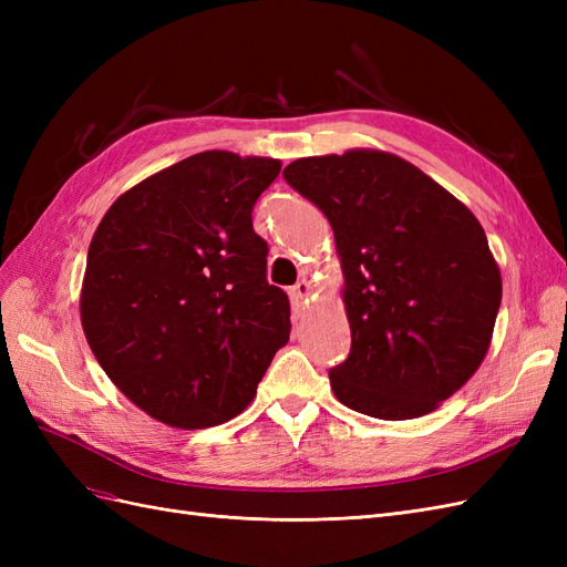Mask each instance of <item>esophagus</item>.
Segmentation results:
<instances>
[{
    "label": "esophagus",
    "mask_w": 567,
    "mask_h": 567,
    "mask_svg": "<svg viewBox=\"0 0 567 567\" xmlns=\"http://www.w3.org/2000/svg\"><path fill=\"white\" fill-rule=\"evenodd\" d=\"M312 296V284L310 281H298L293 288H290V300H293V305H302L310 300Z\"/></svg>",
    "instance_id": "34e87169"
}]
</instances>
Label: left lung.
Returning a JSON list of instances; mask_svg holds the SVG:
<instances>
[{
	"mask_svg": "<svg viewBox=\"0 0 567 567\" xmlns=\"http://www.w3.org/2000/svg\"><path fill=\"white\" fill-rule=\"evenodd\" d=\"M331 221L352 348L336 398L373 419L431 414L489 350L502 274L485 229L447 188L385 151L352 148L284 169Z\"/></svg>",
	"mask_w": 567,
	"mask_h": 567,
	"instance_id": "obj_1",
	"label": "left lung"
}]
</instances>
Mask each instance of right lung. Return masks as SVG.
Returning <instances> with one entry per match:
<instances>
[{
	"instance_id": "right-lung-1",
	"label": "right lung",
	"mask_w": 567,
	"mask_h": 567,
	"mask_svg": "<svg viewBox=\"0 0 567 567\" xmlns=\"http://www.w3.org/2000/svg\"><path fill=\"white\" fill-rule=\"evenodd\" d=\"M274 158L203 151L132 186L99 221L80 319L101 369L151 419L184 431L250 404L290 336L252 205Z\"/></svg>"
}]
</instances>
